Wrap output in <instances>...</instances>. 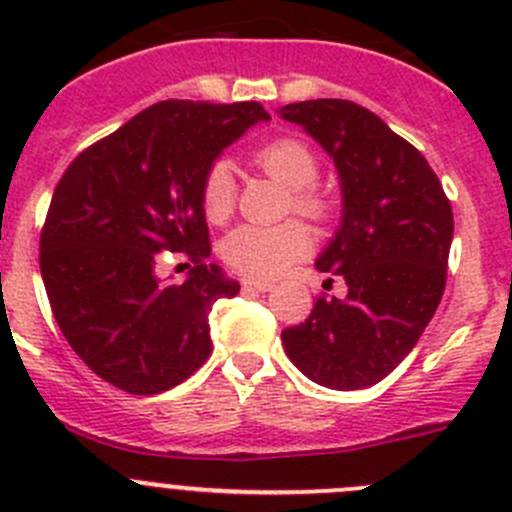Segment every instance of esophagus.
I'll list each match as a JSON object with an SVG mask.
<instances>
[{
  "instance_id": "esophagus-1",
  "label": "esophagus",
  "mask_w": 512,
  "mask_h": 512,
  "mask_svg": "<svg viewBox=\"0 0 512 512\" xmlns=\"http://www.w3.org/2000/svg\"><path fill=\"white\" fill-rule=\"evenodd\" d=\"M242 287H245V289H257V292H270L272 282H267V280H250V277H245V280H242Z\"/></svg>"
}]
</instances>
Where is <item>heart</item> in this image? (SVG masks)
Returning a JSON list of instances; mask_svg holds the SVG:
<instances>
[{"label": "heart", "mask_w": 512, "mask_h": 512, "mask_svg": "<svg viewBox=\"0 0 512 512\" xmlns=\"http://www.w3.org/2000/svg\"><path fill=\"white\" fill-rule=\"evenodd\" d=\"M255 163L289 188V203L294 213L312 220H327L332 203L317 188L319 158L304 141L292 136L275 138L255 151ZM237 183L232 165L225 158L210 163L203 175L200 203L205 218L223 223L235 208ZM312 250V235L297 220L280 225L245 223L230 230L223 240V257L227 265L250 280H275L292 262L302 260Z\"/></svg>", "instance_id": "b5f03b06"}]
</instances>
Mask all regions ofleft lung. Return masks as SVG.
<instances>
[{"label":"left lung","mask_w":512,"mask_h":512,"mask_svg":"<svg viewBox=\"0 0 512 512\" xmlns=\"http://www.w3.org/2000/svg\"><path fill=\"white\" fill-rule=\"evenodd\" d=\"M342 178V227L317 270L342 275L344 299L319 294L282 332L292 364L337 391L366 389L416 347L446 289L451 200L428 160L376 113L344 98L287 103Z\"/></svg>","instance_id":"1"}]
</instances>
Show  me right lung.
<instances>
[{
	"instance_id": "add662e5",
	"label": "right lung",
	"mask_w": 512,
	"mask_h": 512,
	"mask_svg": "<svg viewBox=\"0 0 512 512\" xmlns=\"http://www.w3.org/2000/svg\"><path fill=\"white\" fill-rule=\"evenodd\" d=\"M267 118L257 101L153 103L56 183L39 237L46 297L71 349L116 389L168 391L213 352L210 309L240 285L205 262L200 188L223 148ZM160 251L194 262L188 281L157 280Z\"/></svg>"
}]
</instances>
